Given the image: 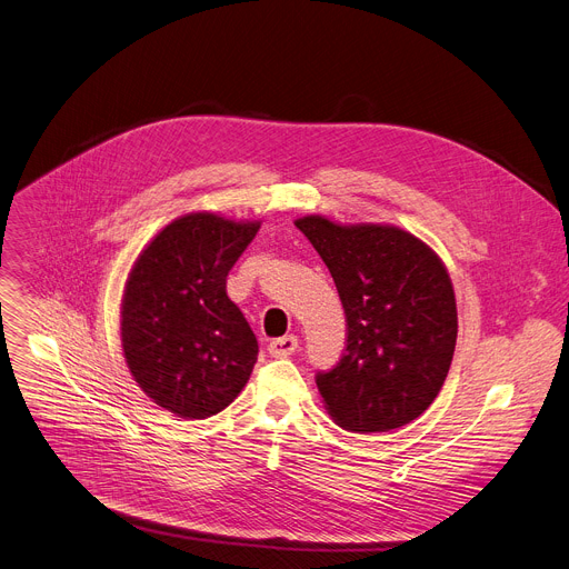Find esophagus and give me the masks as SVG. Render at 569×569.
Masks as SVG:
<instances>
[{
	"mask_svg": "<svg viewBox=\"0 0 569 569\" xmlns=\"http://www.w3.org/2000/svg\"><path fill=\"white\" fill-rule=\"evenodd\" d=\"M297 347H299L297 336H283V338L270 340L268 351H270L274 358H288V356H292V353L297 351Z\"/></svg>",
	"mask_w": 569,
	"mask_h": 569,
	"instance_id": "34e87169",
	"label": "esophagus"
}]
</instances>
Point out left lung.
<instances>
[{
    "instance_id": "8db88e82",
    "label": "left lung",
    "mask_w": 569,
    "mask_h": 569,
    "mask_svg": "<svg viewBox=\"0 0 569 569\" xmlns=\"http://www.w3.org/2000/svg\"><path fill=\"white\" fill-rule=\"evenodd\" d=\"M338 288L347 347L316 383L338 427L353 433L399 429L433 403L456 347L458 316L438 253L390 224L295 220Z\"/></svg>"
}]
</instances>
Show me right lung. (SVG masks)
Wrapping results in <instances>:
<instances>
[{"label": "right lung", "mask_w": 569, "mask_h": 569, "mask_svg": "<svg viewBox=\"0 0 569 569\" xmlns=\"http://www.w3.org/2000/svg\"><path fill=\"white\" fill-rule=\"evenodd\" d=\"M261 222L188 213L140 251L122 297V349L142 392L183 420L211 418L244 388L258 342L227 277Z\"/></svg>", "instance_id": "right-lung-1"}]
</instances>
